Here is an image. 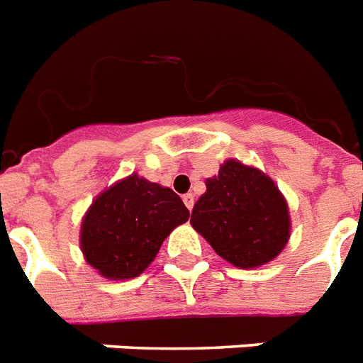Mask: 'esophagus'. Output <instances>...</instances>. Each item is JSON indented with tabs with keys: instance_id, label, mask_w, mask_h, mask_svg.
Listing matches in <instances>:
<instances>
[{
	"instance_id": "obj_1",
	"label": "esophagus",
	"mask_w": 363,
	"mask_h": 363,
	"mask_svg": "<svg viewBox=\"0 0 363 363\" xmlns=\"http://www.w3.org/2000/svg\"><path fill=\"white\" fill-rule=\"evenodd\" d=\"M182 201H184V206H186L188 209H192V207H194V196H192V194H186V196H182Z\"/></svg>"
}]
</instances>
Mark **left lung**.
Wrapping results in <instances>:
<instances>
[{"mask_svg": "<svg viewBox=\"0 0 363 363\" xmlns=\"http://www.w3.org/2000/svg\"><path fill=\"white\" fill-rule=\"evenodd\" d=\"M190 223L217 255L238 268H255L280 255L291 232L286 198L262 171L228 160L206 181Z\"/></svg>", "mask_w": 363, "mask_h": 363, "instance_id": "1", "label": "left lung"}]
</instances>
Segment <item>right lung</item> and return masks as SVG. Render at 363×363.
I'll list each match as a JSON object with an SVG mask.
<instances>
[{
    "mask_svg": "<svg viewBox=\"0 0 363 363\" xmlns=\"http://www.w3.org/2000/svg\"><path fill=\"white\" fill-rule=\"evenodd\" d=\"M190 217L171 188L133 173L99 194L79 232L83 257L108 280L137 278L165 238Z\"/></svg>",
    "mask_w": 363,
    "mask_h": 363,
    "instance_id": "add662e5",
    "label": "right lung"
}]
</instances>
